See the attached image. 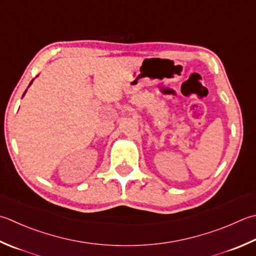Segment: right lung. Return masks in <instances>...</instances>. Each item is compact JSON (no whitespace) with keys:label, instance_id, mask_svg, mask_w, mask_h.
<instances>
[{"label":"right lung","instance_id":"obj_1","mask_svg":"<svg viewBox=\"0 0 256 256\" xmlns=\"http://www.w3.org/2000/svg\"><path fill=\"white\" fill-rule=\"evenodd\" d=\"M33 80H34V78H33ZM33 80H32V81H31V83H30V85H31V84L33 83ZM30 85H28V86H30ZM26 91H28V90H25V92H24V94H23V96H24V95H25V93H26ZM23 96H22V98H23Z\"/></svg>","mask_w":256,"mask_h":256}]
</instances>
